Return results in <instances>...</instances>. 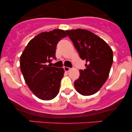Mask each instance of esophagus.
I'll use <instances>...</instances> for the list:
<instances>
[{"instance_id": "obj_1", "label": "esophagus", "mask_w": 132, "mask_h": 132, "mask_svg": "<svg viewBox=\"0 0 132 132\" xmlns=\"http://www.w3.org/2000/svg\"><path fill=\"white\" fill-rule=\"evenodd\" d=\"M64 69L66 72H68L71 70V68H68V67H64Z\"/></svg>"}]
</instances>
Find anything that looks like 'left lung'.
<instances>
[{"label":"left lung","instance_id":"8db88e82","mask_svg":"<svg viewBox=\"0 0 132 132\" xmlns=\"http://www.w3.org/2000/svg\"><path fill=\"white\" fill-rule=\"evenodd\" d=\"M66 31L80 57L86 62V69L79 71V78L74 82L76 90L86 96L94 94L109 75L113 63L112 50L103 39L89 30L78 28Z\"/></svg>","mask_w":132,"mask_h":132}]
</instances>
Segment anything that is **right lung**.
Instances as JSON below:
<instances>
[{"instance_id":"right-lung-1","label":"right lung","mask_w":132,"mask_h":132,"mask_svg":"<svg viewBox=\"0 0 132 132\" xmlns=\"http://www.w3.org/2000/svg\"><path fill=\"white\" fill-rule=\"evenodd\" d=\"M66 37L67 34L63 30L42 32L28 42L21 54L20 66L25 82L40 99L50 101L60 91L64 69L50 67L46 63L56 59L57 44Z\"/></svg>"}]
</instances>
